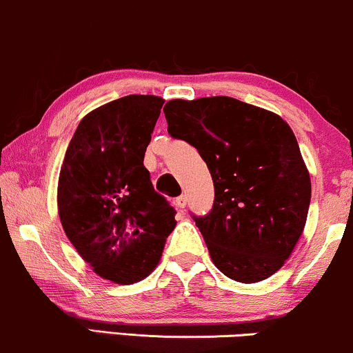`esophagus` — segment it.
I'll use <instances>...</instances> for the list:
<instances>
[{"instance_id":"1","label":"esophagus","mask_w":353,"mask_h":353,"mask_svg":"<svg viewBox=\"0 0 353 353\" xmlns=\"http://www.w3.org/2000/svg\"><path fill=\"white\" fill-rule=\"evenodd\" d=\"M185 203H188V197H185V195H181V197L176 199V207L179 210L185 209Z\"/></svg>"}]
</instances>
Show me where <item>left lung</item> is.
<instances>
[{"mask_svg":"<svg viewBox=\"0 0 353 353\" xmlns=\"http://www.w3.org/2000/svg\"><path fill=\"white\" fill-rule=\"evenodd\" d=\"M164 114L169 134L192 144L214 181L210 214L194 217L214 265L239 283L270 278L303 235L311 202L290 125L232 97L169 100Z\"/></svg>","mask_w":353,"mask_h":353,"instance_id":"left-lung-1","label":"left lung"}]
</instances>
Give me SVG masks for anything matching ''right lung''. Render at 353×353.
<instances>
[{
    "mask_svg": "<svg viewBox=\"0 0 353 353\" xmlns=\"http://www.w3.org/2000/svg\"><path fill=\"white\" fill-rule=\"evenodd\" d=\"M163 103L156 95H128L85 114L59 174L67 239L100 278L117 284L150 276L176 227V210L143 164Z\"/></svg>",
    "mask_w": 353,
    "mask_h": 353,
    "instance_id": "add662e5",
    "label": "right lung"
}]
</instances>
